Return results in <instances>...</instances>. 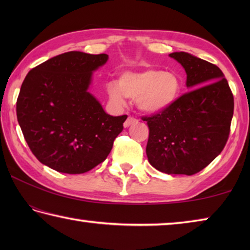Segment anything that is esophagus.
<instances>
[{
  "instance_id": "esophagus-1",
  "label": "esophagus",
  "mask_w": 250,
  "mask_h": 250,
  "mask_svg": "<svg viewBox=\"0 0 250 250\" xmlns=\"http://www.w3.org/2000/svg\"><path fill=\"white\" fill-rule=\"evenodd\" d=\"M138 120L135 119V118H133V117H129L128 119H126L125 121V124H124V126L125 128H128V126H130L131 125H133V124H135V122H137Z\"/></svg>"
}]
</instances>
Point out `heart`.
Returning <instances> with one entry per match:
<instances>
[{"instance_id":"b5f03b06","label":"heart","mask_w":250,"mask_h":250,"mask_svg":"<svg viewBox=\"0 0 250 250\" xmlns=\"http://www.w3.org/2000/svg\"><path fill=\"white\" fill-rule=\"evenodd\" d=\"M109 100L124 107L125 97L135 100L138 109L146 115H160L172 108L182 95L183 82L175 71L147 68L125 71L118 82L105 84Z\"/></svg>"}]
</instances>
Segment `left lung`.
I'll list each match as a JSON object with an SVG mask.
<instances>
[{"label": "left lung", "mask_w": 250, "mask_h": 250, "mask_svg": "<svg viewBox=\"0 0 250 250\" xmlns=\"http://www.w3.org/2000/svg\"><path fill=\"white\" fill-rule=\"evenodd\" d=\"M186 73L188 94L167 111L146 118L149 163L167 174L193 175L223 151L234 113V97L223 71L192 54L168 55Z\"/></svg>", "instance_id": "obj_1"}]
</instances>
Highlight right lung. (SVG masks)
Returning <instances> with one entry per match:
<instances>
[{
    "instance_id": "1",
    "label": "right lung",
    "mask_w": 250,
    "mask_h": 250,
    "mask_svg": "<svg viewBox=\"0 0 250 250\" xmlns=\"http://www.w3.org/2000/svg\"><path fill=\"white\" fill-rule=\"evenodd\" d=\"M108 58L107 54L64 53L25 77L16 115L29 149L44 166L82 174L111 151L128 116L108 115L89 92L92 74Z\"/></svg>"
}]
</instances>
